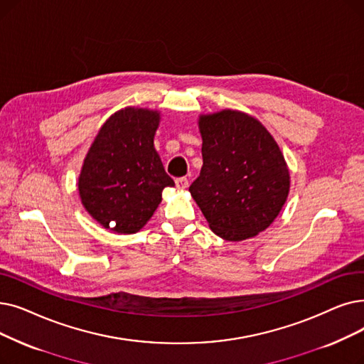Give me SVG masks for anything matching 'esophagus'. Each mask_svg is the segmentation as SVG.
<instances>
[{
  "label": "esophagus",
  "instance_id": "1",
  "mask_svg": "<svg viewBox=\"0 0 364 364\" xmlns=\"http://www.w3.org/2000/svg\"><path fill=\"white\" fill-rule=\"evenodd\" d=\"M176 186L177 188H180V191H184V188L188 187V180L186 177H180L176 180Z\"/></svg>",
  "mask_w": 364,
  "mask_h": 364
}]
</instances>
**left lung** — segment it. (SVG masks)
<instances>
[{"label":"left lung","instance_id":"obj_1","mask_svg":"<svg viewBox=\"0 0 364 364\" xmlns=\"http://www.w3.org/2000/svg\"><path fill=\"white\" fill-rule=\"evenodd\" d=\"M203 165L188 187L211 230L242 241L272 225L290 191L274 136L255 117L221 109L199 117Z\"/></svg>","mask_w":364,"mask_h":364}]
</instances>
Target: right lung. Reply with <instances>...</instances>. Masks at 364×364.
Returning <instances> with one entry per match:
<instances>
[{
	"label": "right lung",
	"instance_id": "1",
	"mask_svg": "<svg viewBox=\"0 0 364 364\" xmlns=\"http://www.w3.org/2000/svg\"><path fill=\"white\" fill-rule=\"evenodd\" d=\"M159 122L156 109L126 107L102 124L92 143L78 193L86 211L105 229H143L159 207L164 188L173 186L153 144Z\"/></svg>",
	"mask_w": 364,
	"mask_h": 364
}]
</instances>
